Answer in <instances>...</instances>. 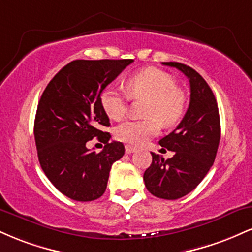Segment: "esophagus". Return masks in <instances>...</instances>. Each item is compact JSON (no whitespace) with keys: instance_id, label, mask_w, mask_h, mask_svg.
I'll return each mask as SVG.
<instances>
[{"instance_id":"1","label":"esophagus","mask_w":252,"mask_h":252,"mask_svg":"<svg viewBox=\"0 0 252 252\" xmlns=\"http://www.w3.org/2000/svg\"><path fill=\"white\" fill-rule=\"evenodd\" d=\"M135 152H136L135 147H131V146H129V144H126V154H131V153H135Z\"/></svg>"}]
</instances>
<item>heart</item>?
Masks as SVG:
<instances>
[{"mask_svg":"<svg viewBox=\"0 0 252 252\" xmlns=\"http://www.w3.org/2000/svg\"><path fill=\"white\" fill-rule=\"evenodd\" d=\"M130 96L148 98L144 120H128L116 128V137L122 142L141 146L150 136L158 134L160 122L164 126L178 122L186 108V94L176 86L175 78L168 72L147 67L136 72L126 80ZM128 94L116 85H109L100 94V104L112 120H120L128 108Z\"/></svg>","mask_w":252,"mask_h":252,"instance_id":"b5f03b06","label":"heart"}]
</instances>
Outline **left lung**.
<instances>
[{
    "instance_id": "left-lung-1",
    "label": "left lung",
    "mask_w": 252,
    "mask_h": 252,
    "mask_svg": "<svg viewBox=\"0 0 252 252\" xmlns=\"http://www.w3.org/2000/svg\"><path fill=\"white\" fill-rule=\"evenodd\" d=\"M162 63L189 78L190 99L179 126L158 142L174 155L164 160L152 153V164L143 180L153 195L175 200L192 192L212 167L220 141V120L215 94L198 72L185 63Z\"/></svg>"
}]
</instances>
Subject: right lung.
Listing matches in <instances>:
<instances>
[{
    "mask_svg": "<svg viewBox=\"0 0 252 252\" xmlns=\"http://www.w3.org/2000/svg\"><path fill=\"white\" fill-rule=\"evenodd\" d=\"M132 59L73 60L46 86L34 122L40 166L63 195L92 201L105 192L112 163L124 155L123 143L104 132L109 117L100 104L103 90ZM106 143L100 153L86 143L92 138Z\"/></svg>",
    "mask_w": 252,
    "mask_h": 252,
    "instance_id": "add662e5",
    "label": "right lung"
}]
</instances>
